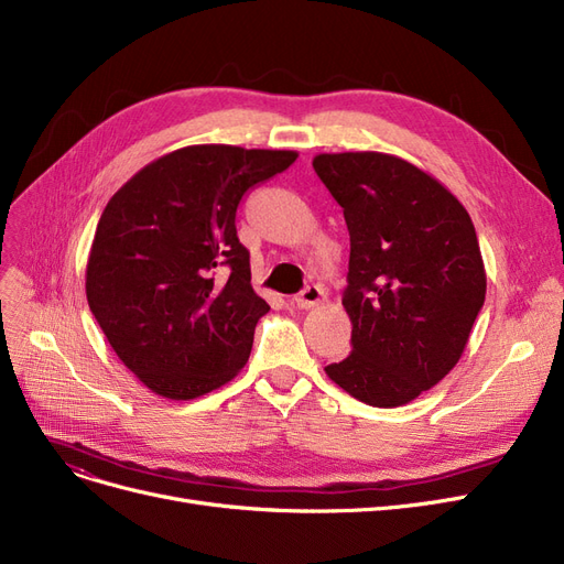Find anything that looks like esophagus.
<instances>
[{
    "label": "esophagus",
    "mask_w": 564,
    "mask_h": 564,
    "mask_svg": "<svg viewBox=\"0 0 564 564\" xmlns=\"http://www.w3.org/2000/svg\"><path fill=\"white\" fill-rule=\"evenodd\" d=\"M323 300H325V293H323L321 285H306V288L302 290V293L293 300V304L300 306V308H314V306H318Z\"/></svg>",
    "instance_id": "esophagus-1"
}]
</instances>
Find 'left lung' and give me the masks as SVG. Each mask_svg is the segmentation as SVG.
<instances>
[{
  "instance_id": "obj_1",
  "label": "left lung",
  "mask_w": 564,
  "mask_h": 564,
  "mask_svg": "<svg viewBox=\"0 0 564 564\" xmlns=\"http://www.w3.org/2000/svg\"><path fill=\"white\" fill-rule=\"evenodd\" d=\"M314 170L350 235V356L327 377L369 406L409 404L460 360L486 302L476 229L457 197L388 153H321Z\"/></svg>"
}]
</instances>
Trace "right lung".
<instances>
[{
    "instance_id": "1",
    "label": "right lung",
    "mask_w": 564,
    "mask_h": 564,
    "mask_svg": "<svg viewBox=\"0 0 564 564\" xmlns=\"http://www.w3.org/2000/svg\"><path fill=\"white\" fill-rule=\"evenodd\" d=\"M295 151L185 145L145 164L97 223L86 295L116 356L160 398L195 400L248 362L269 304L237 237L248 187Z\"/></svg>"
}]
</instances>
